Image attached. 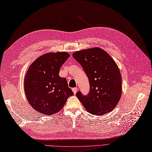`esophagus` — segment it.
Masks as SVG:
<instances>
[{"instance_id": "1", "label": "esophagus", "mask_w": 152, "mask_h": 152, "mask_svg": "<svg viewBox=\"0 0 152 152\" xmlns=\"http://www.w3.org/2000/svg\"><path fill=\"white\" fill-rule=\"evenodd\" d=\"M77 90H78V89H77V88H72V91H73L74 94H76L77 91Z\"/></svg>"}]
</instances>
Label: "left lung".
<instances>
[{
    "label": "left lung",
    "mask_w": 152,
    "mask_h": 152,
    "mask_svg": "<svg viewBox=\"0 0 152 152\" xmlns=\"http://www.w3.org/2000/svg\"><path fill=\"white\" fill-rule=\"evenodd\" d=\"M73 57L79 62L90 83V92L77 98L89 113L102 115L112 111L119 102L122 94L121 75L115 62L100 48L75 51Z\"/></svg>",
    "instance_id": "8db88e82"
}]
</instances>
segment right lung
I'll return each instance as SVG.
<instances>
[{
	"label": "right lung",
	"mask_w": 152,
	"mask_h": 152,
	"mask_svg": "<svg viewBox=\"0 0 152 152\" xmlns=\"http://www.w3.org/2000/svg\"><path fill=\"white\" fill-rule=\"evenodd\" d=\"M69 57L65 51L48 53L29 66L24 78L25 94L29 104L38 112L47 115L55 114L74 95L66 79L58 75Z\"/></svg>",
	"instance_id": "add662e5"
}]
</instances>
